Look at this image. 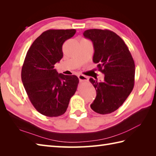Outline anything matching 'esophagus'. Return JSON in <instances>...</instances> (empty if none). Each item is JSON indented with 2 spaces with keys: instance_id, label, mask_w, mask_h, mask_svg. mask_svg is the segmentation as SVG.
<instances>
[{
  "instance_id": "34e87169",
  "label": "esophagus",
  "mask_w": 156,
  "mask_h": 156,
  "mask_svg": "<svg viewBox=\"0 0 156 156\" xmlns=\"http://www.w3.org/2000/svg\"><path fill=\"white\" fill-rule=\"evenodd\" d=\"M78 78H79V80L80 81H88V79L87 77V76H85L84 75H78Z\"/></svg>"
}]
</instances>
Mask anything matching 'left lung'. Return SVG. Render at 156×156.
<instances>
[{
	"instance_id": "8db88e82",
	"label": "left lung",
	"mask_w": 156,
	"mask_h": 156,
	"mask_svg": "<svg viewBox=\"0 0 156 156\" xmlns=\"http://www.w3.org/2000/svg\"><path fill=\"white\" fill-rule=\"evenodd\" d=\"M83 35L93 44L92 60L105 74L103 82L89 80L97 91L90 107L99 114L111 113L123 104L133 90L134 60L124 41L113 31L92 29Z\"/></svg>"
}]
</instances>
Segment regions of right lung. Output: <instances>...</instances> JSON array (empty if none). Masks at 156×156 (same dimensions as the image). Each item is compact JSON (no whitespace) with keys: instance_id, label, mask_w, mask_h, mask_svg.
<instances>
[{"instance_id":"obj_1","label":"right lung","mask_w":156,"mask_h":156,"mask_svg":"<svg viewBox=\"0 0 156 156\" xmlns=\"http://www.w3.org/2000/svg\"><path fill=\"white\" fill-rule=\"evenodd\" d=\"M75 29H49L35 39L27 51L21 80L32 105L49 117L65 113L79 80L75 75L58 74L54 65L63 57L62 45Z\"/></svg>"}]
</instances>
